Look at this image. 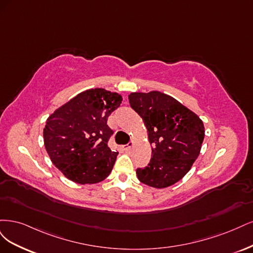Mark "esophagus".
<instances>
[{"instance_id":"1","label":"esophagus","mask_w":253,"mask_h":253,"mask_svg":"<svg viewBox=\"0 0 253 253\" xmlns=\"http://www.w3.org/2000/svg\"><path fill=\"white\" fill-rule=\"evenodd\" d=\"M132 145H133V142L131 141V142H129L128 144L124 145V146H123V148H124L125 150H130V148H131V147H132Z\"/></svg>"}]
</instances>
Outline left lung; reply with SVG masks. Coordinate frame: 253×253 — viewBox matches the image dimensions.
Returning <instances> with one entry per match:
<instances>
[{"label":"left lung","instance_id":"obj_1","mask_svg":"<svg viewBox=\"0 0 253 253\" xmlns=\"http://www.w3.org/2000/svg\"><path fill=\"white\" fill-rule=\"evenodd\" d=\"M131 108L143 119L152 145L151 160L137 168V178L153 188H166L178 182L198 159L205 128L202 120L172 96L160 91L132 92Z\"/></svg>","mask_w":253,"mask_h":253}]
</instances>
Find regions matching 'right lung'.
Listing matches in <instances>:
<instances>
[{"mask_svg": "<svg viewBox=\"0 0 253 253\" xmlns=\"http://www.w3.org/2000/svg\"><path fill=\"white\" fill-rule=\"evenodd\" d=\"M122 101L117 92L88 89L47 119L43 131L46 151L70 181L96 184L110 174L119 152L108 147L113 131L107 120Z\"/></svg>", "mask_w": 253, "mask_h": 253, "instance_id": "add662e5", "label": "right lung"}]
</instances>
